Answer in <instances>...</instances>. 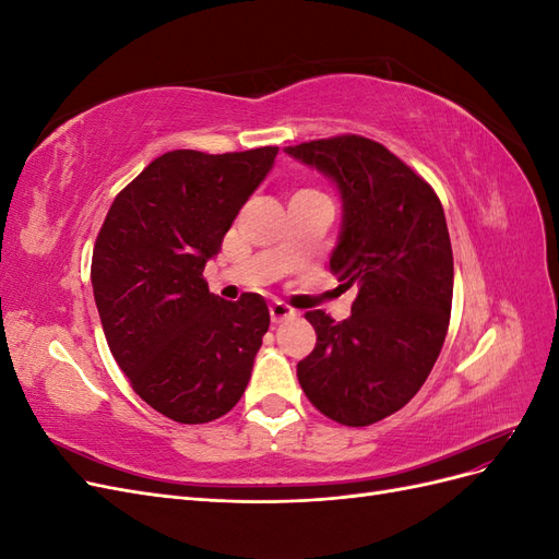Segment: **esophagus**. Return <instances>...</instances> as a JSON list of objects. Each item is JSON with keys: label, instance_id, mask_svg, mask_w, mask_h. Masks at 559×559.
Wrapping results in <instances>:
<instances>
[{"label": "esophagus", "instance_id": "34e87169", "mask_svg": "<svg viewBox=\"0 0 559 559\" xmlns=\"http://www.w3.org/2000/svg\"><path fill=\"white\" fill-rule=\"evenodd\" d=\"M294 317H296V310L284 306V302H273V306H270V319H273V324H282V321L294 319Z\"/></svg>", "mask_w": 559, "mask_h": 559}]
</instances>
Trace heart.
I'll list each match as a JSON object with an SVG mask.
<instances>
[{
  "label": "heart",
  "instance_id": "b5f03b06",
  "mask_svg": "<svg viewBox=\"0 0 559 559\" xmlns=\"http://www.w3.org/2000/svg\"><path fill=\"white\" fill-rule=\"evenodd\" d=\"M306 193H319V191H314V189H302V191H298L296 195H306Z\"/></svg>",
  "mask_w": 559,
  "mask_h": 559
}]
</instances>
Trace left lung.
Here are the masks:
<instances>
[{
  "mask_svg": "<svg viewBox=\"0 0 559 559\" xmlns=\"http://www.w3.org/2000/svg\"><path fill=\"white\" fill-rule=\"evenodd\" d=\"M343 193V233L331 270L357 289L352 317L306 312L317 345L298 361L314 408L368 427L408 403L443 349L452 310V245L436 191L399 156L361 134L286 146Z\"/></svg>",
  "mask_w": 559,
  "mask_h": 559,
  "instance_id": "left-lung-1",
  "label": "left lung"
}]
</instances>
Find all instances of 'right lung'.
<instances>
[{"instance_id":"obj_1","label":"right lung","mask_w":559,"mask_h":559,"mask_svg":"<svg viewBox=\"0 0 559 559\" xmlns=\"http://www.w3.org/2000/svg\"><path fill=\"white\" fill-rule=\"evenodd\" d=\"M277 151H167L114 198L97 233L91 280L109 349L134 394L179 425L242 399L270 326L259 294L218 298L202 270Z\"/></svg>"}]
</instances>
